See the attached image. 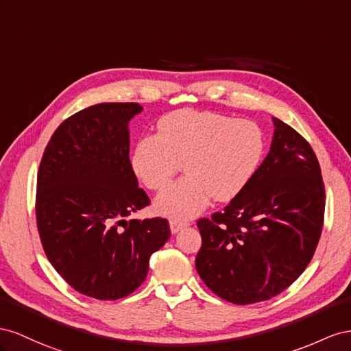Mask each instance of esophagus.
Here are the masks:
<instances>
[{"label": "esophagus", "instance_id": "34e87169", "mask_svg": "<svg viewBox=\"0 0 351 351\" xmlns=\"http://www.w3.org/2000/svg\"><path fill=\"white\" fill-rule=\"evenodd\" d=\"M169 225H170V231H172V234H176V232H179V231H181V229H182V228L188 226V222H186V220H179V219H170V222H169Z\"/></svg>", "mask_w": 351, "mask_h": 351}]
</instances>
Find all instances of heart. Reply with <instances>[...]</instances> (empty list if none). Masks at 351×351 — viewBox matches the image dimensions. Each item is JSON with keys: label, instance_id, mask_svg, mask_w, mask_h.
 <instances>
[{"label": "heart", "instance_id": "b5f03b06", "mask_svg": "<svg viewBox=\"0 0 351 351\" xmlns=\"http://www.w3.org/2000/svg\"><path fill=\"white\" fill-rule=\"evenodd\" d=\"M265 135L248 120L181 110L158 122V134L136 141L131 165L148 189L160 191L185 165L186 176L157 198L162 215L189 217L210 197L229 202L252 181L265 154Z\"/></svg>", "mask_w": 351, "mask_h": 351}]
</instances>
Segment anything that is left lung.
<instances>
[{
  "instance_id": "left-lung-1",
  "label": "left lung",
  "mask_w": 351,
  "mask_h": 351,
  "mask_svg": "<svg viewBox=\"0 0 351 351\" xmlns=\"http://www.w3.org/2000/svg\"><path fill=\"white\" fill-rule=\"evenodd\" d=\"M270 152L222 212L198 219L199 278L220 298L253 304L281 294L304 272L324 228L325 185L315 152L274 117Z\"/></svg>"
}]
</instances>
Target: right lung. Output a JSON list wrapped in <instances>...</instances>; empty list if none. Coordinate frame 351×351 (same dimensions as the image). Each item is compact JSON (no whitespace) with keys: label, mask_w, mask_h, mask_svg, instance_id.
I'll list each match as a JSON object with an SVG mask.
<instances>
[{"label":"right lung","mask_w":351,"mask_h":351,"mask_svg":"<svg viewBox=\"0 0 351 351\" xmlns=\"http://www.w3.org/2000/svg\"><path fill=\"white\" fill-rule=\"evenodd\" d=\"M141 110L138 103H101L67 117L38 170L44 252L70 287L97 300L134 293L149 256L170 237L165 217L125 220L149 204L129 160L128 123Z\"/></svg>","instance_id":"add662e5"}]
</instances>
